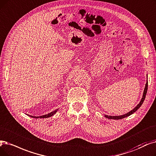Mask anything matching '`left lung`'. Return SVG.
<instances>
[{
    "label": "left lung",
    "mask_w": 156,
    "mask_h": 156,
    "mask_svg": "<svg viewBox=\"0 0 156 156\" xmlns=\"http://www.w3.org/2000/svg\"><path fill=\"white\" fill-rule=\"evenodd\" d=\"M147 89H148V81H147V83H146V85H145V89H144V94H143V97H142L141 101L140 103L135 107L133 110H132L131 111H130L129 112H128L127 113H126L124 115H120V116H108V115H105V117L109 119H115V120H119V119H124L125 117H127L128 116L131 115V114L134 113L135 112H136L137 110H138L140 107L141 106V105L143 104L144 101L145 99V96H146V94H147Z\"/></svg>",
    "instance_id": "obj_1"
}]
</instances>
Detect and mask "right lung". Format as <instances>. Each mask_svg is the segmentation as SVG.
Returning <instances> with one entry per match:
<instances>
[{
  "mask_svg": "<svg viewBox=\"0 0 156 156\" xmlns=\"http://www.w3.org/2000/svg\"><path fill=\"white\" fill-rule=\"evenodd\" d=\"M57 110H58V109L56 110H55V111H53V112H51V113H48V114H46V115H44L39 116V117L32 116V115H29V116H30V117H32V118H35V119H38V118H41V119H42V118H48V117H50L53 116L54 114H55V113L57 112Z\"/></svg>",
  "mask_w": 156,
  "mask_h": 156,
  "instance_id": "obj_1",
  "label": "right lung"
}]
</instances>
